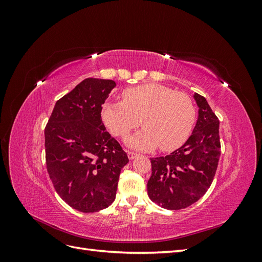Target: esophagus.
Returning <instances> with one entry per match:
<instances>
[{"instance_id":"34e87169","label":"esophagus","mask_w":262,"mask_h":262,"mask_svg":"<svg viewBox=\"0 0 262 262\" xmlns=\"http://www.w3.org/2000/svg\"><path fill=\"white\" fill-rule=\"evenodd\" d=\"M138 155L139 154L134 153V152H131V150H128V157L130 158V160H134V158H136Z\"/></svg>"}]
</instances>
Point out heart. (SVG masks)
I'll return each instance as SVG.
<instances>
[{"mask_svg": "<svg viewBox=\"0 0 262 262\" xmlns=\"http://www.w3.org/2000/svg\"><path fill=\"white\" fill-rule=\"evenodd\" d=\"M101 118L114 136L125 138L141 124L144 129L126 140L137 149L172 150L185 143L195 121V107L186 93L161 84L130 87L122 93V101L107 100Z\"/></svg>", "mask_w": 262, "mask_h": 262, "instance_id": "1", "label": "heart"}]
</instances>
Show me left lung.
<instances>
[{"label":"left lung","instance_id":"8db88e82","mask_svg":"<svg viewBox=\"0 0 262 262\" xmlns=\"http://www.w3.org/2000/svg\"><path fill=\"white\" fill-rule=\"evenodd\" d=\"M199 116L186 143L166 156L150 158L149 199L167 210H181L196 202L210 188L221 155L220 121L207 99L194 93Z\"/></svg>","mask_w":262,"mask_h":262}]
</instances>
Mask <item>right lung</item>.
Returning a JSON list of instances; mask_svg holds the SVG:
<instances>
[{
  "mask_svg": "<svg viewBox=\"0 0 262 262\" xmlns=\"http://www.w3.org/2000/svg\"><path fill=\"white\" fill-rule=\"evenodd\" d=\"M115 86L113 80L85 78L55 102L45 129L53 187L80 212H98L115 201L120 171L129 162L101 121V105Z\"/></svg>",
  "mask_w": 262,
  "mask_h": 262,
  "instance_id": "obj_1",
  "label": "right lung"
}]
</instances>
